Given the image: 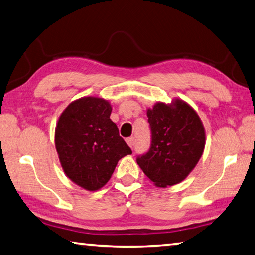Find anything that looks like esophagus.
Segmentation results:
<instances>
[{
  "mask_svg": "<svg viewBox=\"0 0 255 255\" xmlns=\"http://www.w3.org/2000/svg\"><path fill=\"white\" fill-rule=\"evenodd\" d=\"M126 142H127V145H128L129 147H132V146H133V137H129V138H127V139H126Z\"/></svg>",
  "mask_w": 255,
  "mask_h": 255,
  "instance_id": "esophagus-1",
  "label": "esophagus"
}]
</instances>
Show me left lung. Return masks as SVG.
Segmentation results:
<instances>
[{
    "mask_svg": "<svg viewBox=\"0 0 255 255\" xmlns=\"http://www.w3.org/2000/svg\"><path fill=\"white\" fill-rule=\"evenodd\" d=\"M151 147L137 158L142 172L157 187L178 184L201 159L205 148V129L191 105L179 98L170 104L158 101L147 109Z\"/></svg>",
    "mask_w": 255,
    "mask_h": 255,
    "instance_id": "left-lung-1",
    "label": "left lung"
}]
</instances>
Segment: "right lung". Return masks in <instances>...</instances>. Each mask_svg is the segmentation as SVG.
<instances>
[{
  "instance_id": "1",
  "label": "right lung",
  "mask_w": 255,
  "mask_h": 255,
  "mask_svg": "<svg viewBox=\"0 0 255 255\" xmlns=\"http://www.w3.org/2000/svg\"><path fill=\"white\" fill-rule=\"evenodd\" d=\"M112 110L104 98L81 97L67 106L55 126V149L63 172L86 191L104 187L119 159L131 154L110 119Z\"/></svg>"
}]
</instances>
